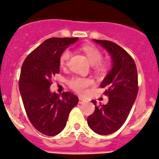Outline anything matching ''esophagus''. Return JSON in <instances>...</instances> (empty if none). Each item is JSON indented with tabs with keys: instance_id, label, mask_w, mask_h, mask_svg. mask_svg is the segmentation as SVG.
I'll use <instances>...</instances> for the list:
<instances>
[{
	"instance_id": "esophagus-1",
	"label": "esophagus",
	"mask_w": 159,
	"mask_h": 159,
	"mask_svg": "<svg viewBox=\"0 0 159 159\" xmlns=\"http://www.w3.org/2000/svg\"><path fill=\"white\" fill-rule=\"evenodd\" d=\"M78 99H79V103L80 104H83V103H84V102H86V99H84V98H81V97H79L78 98Z\"/></svg>"
}]
</instances>
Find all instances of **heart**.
Listing matches in <instances>:
<instances>
[{
	"instance_id": "b5f03b06",
	"label": "heart",
	"mask_w": 159,
	"mask_h": 159,
	"mask_svg": "<svg viewBox=\"0 0 159 159\" xmlns=\"http://www.w3.org/2000/svg\"><path fill=\"white\" fill-rule=\"evenodd\" d=\"M83 51L87 55L90 63L93 65L97 70L102 71V72L106 70L107 66L106 63L102 61L103 55L100 50L93 45H84L83 47ZM71 57H72V52L69 49H66L61 54V58H60V63L61 66L64 67L68 65ZM68 84L69 87L76 93L84 94L87 92L89 87L94 84V81L91 78L76 76L69 80Z\"/></svg>"
}]
</instances>
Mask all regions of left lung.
Returning <instances> with one entry per match:
<instances>
[{
	"mask_svg": "<svg viewBox=\"0 0 159 159\" xmlns=\"http://www.w3.org/2000/svg\"><path fill=\"white\" fill-rule=\"evenodd\" d=\"M110 54L112 68L100 84L108 96L106 105H95L93 114L87 117L89 127L101 135L112 134L126 120L138 92V72L132 57L123 48L107 40L93 39Z\"/></svg>",
	"mask_w": 159,
	"mask_h": 159,
	"instance_id": "1",
	"label": "left lung"
}]
</instances>
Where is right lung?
Listing matches in <instances>:
<instances>
[{"label": "right lung", "mask_w": 159, "mask_h": 159, "mask_svg": "<svg viewBox=\"0 0 159 159\" xmlns=\"http://www.w3.org/2000/svg\"><path fill=\"white\" fill-rule=\"evenodd\" d=\"M76 38H50L27 57L21 69L19 90L24 107L36 130L54 136L63 130L71 110L78 98L70 92L61 96L52 93V78L60 72L61 54Z\"/></svg>", "instance_id": "right-lung-1"}]
</instances>
